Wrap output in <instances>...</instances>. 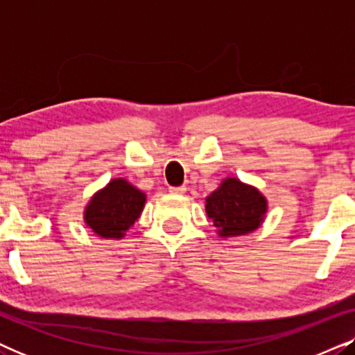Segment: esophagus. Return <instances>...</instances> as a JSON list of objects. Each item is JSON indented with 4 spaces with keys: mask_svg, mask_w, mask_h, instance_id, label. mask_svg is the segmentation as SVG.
<instances>
[{
    "mask_svg": "<svg viewBox=\"0 0 355 355\" xmlns=\"http://www.w3.org/2000/svg\"><path fill=\"white\" fill-rule=\"evenodd\" d=\"M187 191L186 186H178V187H169V192L171 193H184Z\"/></svg>",
    "mask_w": 355,
    "mask_h": 355,
    "instance_id": "1",
    "label": "esophagus"
}]
</instances>
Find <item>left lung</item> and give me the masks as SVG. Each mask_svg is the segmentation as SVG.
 <instances>
[{"label":"left lung","mask_w":355,"mask_h":355,"mask_svg":"<svg viewBox=\"0 0 355 355\" xmlns=\"http://www.w3.org/2000/svg\"><path fill=\"white\" fill-rule=\"evenodd\" d=\"M205 208L218 234L230 237L257 230L265 216L266 200L255 187L230 178L207 197Z\"/></svg>","instance_id":"8db88e82"}]
</instances>
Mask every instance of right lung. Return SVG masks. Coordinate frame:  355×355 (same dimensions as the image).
<instances>
[{"mask_svg":"<svg viewBox=\"0 0 355 355\" xmlns=\"http://www.w3.org/2000/svg\"><path fill=\"white\" fill-rule=\"evenodd\" d=\"M145 193L124 179H113L92 198L85 210V223L101 237H119L137 221Z\"/></svg>","mask_w":355,"mask_h":355,"instance_id":"add662e5","label":"right lung"}]
</instances>
